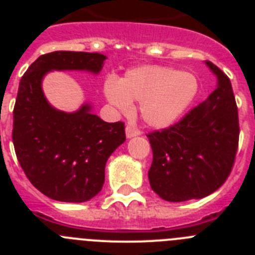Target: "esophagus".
Returning <instances> with one entry per match:
<instances>
[{"label": "esophagus", "instance_id": "1", "mask_svg": "<svg viewBox=\"0 0 255 255\" xmlns=\"http://www.w3.org/2000/svg\"><path fill=\"white\" fill-rule=\"evenodd\" d=\"M125 134H126V138L131 139V138H134V136H138V135H140V131H139L138 129H134V128H131V126H126Z\"/></svg>", "mask_w": 255, "mask_h": 255}]
</instances>
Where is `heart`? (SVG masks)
Masks as SVG:
<instances>
[{
	"instance_id": "b5f03b06",
	"label": "heart",
	"mask_w": 255,
	"mask_h": 255,
	"mask_svg": "<svg viewBox=\"0 0 255 255\" xmlns=\"http://www.w3.org/2000/svg\"><path fill=\"white\" fill-rule=\"evenodd\" d=\"M198 92L194 74L145 65L129 70L120 80L106 79L103 94L120 114H129L131 102H139L141 120L150 128L162 129L179 119Z\"/></svg>"
}]
</instances>
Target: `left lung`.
Here are the masks:
<instances>
[{
    "instance_id": "left-lung-1",
    "label": "left lung",
    "mask_w": 255,
    "mask_h": 255,
    "mask_svg": "<svg viewBox=\"0 0 255 255\" xmlns=\"http://www.w3.org/2000/svg\"><path fill=\"white\" fill-rule=\"evenodd\" d=\"M216 89L180 123L147 135L153 150L152 190L167 202L200 199L217 190L231 172L239 143V117L230 79L216 65Z\"/></svg>"
}]
</instances>
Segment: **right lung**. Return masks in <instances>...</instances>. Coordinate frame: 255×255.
I'll list each match as a JSON object with an SVG mask.
<instances>
[{
	"instance_id": "1",
	"label": "right lung",
	"mask_w": 255,
	"mask_h": 255,
	"mask_svg": "<svg viewBox=\"0 0 255 255\" xmlns=\"http://www.w3.org/2000/svg\"><path fill=\"white\" fill-rule=\"evenodd\" d=\"M106 56L56 51L42 55L20 80L13 108L12 141L29 181L51 199L83 203L102 190L106 162L125 141L123 123H106L83 103L74 112L55 108L44 96L51 71L98 75Z\"/></svg>"
}]
</instances>
